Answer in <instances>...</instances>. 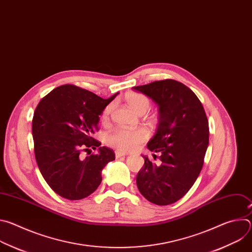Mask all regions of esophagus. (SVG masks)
<instances>
[{"label": "esophagus", "mask_w": 252, "mask_h": 252, "mask_svg": "<svg viewBox=\"0 0 252 252\" xmlns=\"http://www.w3.org/2000/svg\"><path fill=\"white\" fill-rule=\"evenodd\" d=\"M115 155H116V158H122V157L127 156L126 153H122V152H119V151H117V152L115 153Z\"/></svg>", "instance_id": "1"}]
</instances>
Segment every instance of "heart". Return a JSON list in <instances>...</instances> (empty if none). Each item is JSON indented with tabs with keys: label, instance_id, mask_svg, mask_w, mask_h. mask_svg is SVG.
Here are the masks:
<instances>
[{
	"label": "heart",
	"instance_id": "1",
	"mask_svg": "<svg viewBox=\"0 0 252 252\" xmlns=\"http://www.w3.org/2000/svg\"><path fill=\"white\" fill-rule=\"evenodd\" d=\"M126 101L131 109L138 115L146 114L151 107V99L146 94L131 92L126 94ZM113 110V104H107L102 110L100 120L102 122L109 119ZM149 133L145 128L129 130L122 127H117L109 132L105 136V141L110 147H113L121 152H129L136 149L140 143L146 141Z\"/></svg>",
	"mask_w": 252,
	"mask_h": 252
}]
</instances>
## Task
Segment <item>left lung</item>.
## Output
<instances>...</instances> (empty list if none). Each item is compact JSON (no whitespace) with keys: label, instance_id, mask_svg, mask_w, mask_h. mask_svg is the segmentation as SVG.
<instances>
[{"label":"left lung","instance_id":"left-lung-1","mask_svg":"<svg viewBox=\"0 0 252 252\" xmlns=\"http://www.w3.org/2000/svg\"><path fill=\"white\" fill-rule=\"evenodd\" d=\"M132 89L158 105V130L148 148L159 153L161 161L157 165L143 157L136 186L149 201L168 205L187 194L199 175L208 146L207 117L196 94L181 82L166 79Z\"/></svg>","mask_w":252,"mask_h":252}]
</instances>
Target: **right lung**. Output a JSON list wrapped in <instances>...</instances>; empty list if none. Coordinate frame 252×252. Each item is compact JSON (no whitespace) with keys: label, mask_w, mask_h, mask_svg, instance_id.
<instances>
[{"label":"right lung","mask_w":252,"mask_h":252,"mask_svg":"<svg viewBox=\"0 0 252 252\" xmlns=\"http://www.w3.org/2000/svg\"><path fill=\"white\" fill-rule=\"evenodd\" d=\"M118 93L109 98L74 85L54 89L38 103L32 132L40 171L60 196L78 200L92 194L101 183V170L116 158L115 152L100 147L98 154L83 158L82 152L100 142L92 134L98 130V116Z\"/></svg>","instance_id":"1"}]
</instances>
